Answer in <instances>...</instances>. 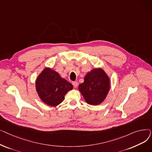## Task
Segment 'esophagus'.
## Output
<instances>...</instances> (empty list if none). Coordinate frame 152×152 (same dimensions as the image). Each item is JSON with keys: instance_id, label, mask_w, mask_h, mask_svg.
Masks as SVG:
<instances>
[{"instance_id": "obj_1", "label": "esophagus", "mask_w": 152, "mask_h": 152, "mask_svg": "<svg viewBox=\"0 0 152 152\" xmlns=\"http://www.w3.org/2000/svg\"><path fill=\"white\" fill-rule=\"evenodd\" d=\"M73 87H74V88H76V87H77V83L74 82V83H73Z\"/></svg>"}]
</instances>
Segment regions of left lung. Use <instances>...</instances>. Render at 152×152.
Here are the masks:
<instances>
[{"instance_id": "obj_1", "label": "left lung", "mask_w": 152, "mask_h": 152, "mask_svg": "<svg viewBox=\"0 0 152 152\" xmlns=\"http://www.w3.org/2000/svg\"><path fill=\"white\" fill-rule=\"evenodd\" d=\"M110 89V78L101 68H94L88 72L84 82L78 87L86 102L91 105H99L104 101Z\"/></svg>"}]
</instances>
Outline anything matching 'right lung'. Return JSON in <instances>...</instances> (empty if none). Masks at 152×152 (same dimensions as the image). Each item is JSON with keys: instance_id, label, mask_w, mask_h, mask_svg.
<instances>
[{"instance_id": "add662e5", "label": "right lung", "mask_w": 152, "mask_h": 152, "mask_svg": "<svg viewBox=\"0 0 152 152\" xmlns=\"http://www.w3.org/2000/svg\"><path fill=\"white\" fill-rule=\"evenodd\" d=\"M36 90L41 100L47 105L56 107L63 101L66 94L73 86L62 78L58 72L45 68L36 80Z\"/></svg>"}]
</instances>
